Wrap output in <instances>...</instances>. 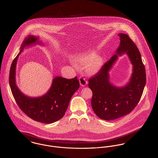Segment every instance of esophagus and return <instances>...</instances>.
Wrapping results in <instances>:
<instances>
[{
	"label": "esophagus",
	"instance_id": "esophagus-1",
	"mask_svg": "<svg viewBox=\"0 0 158 158\" xmlns=\"http://www.w3.org/2000/svg\"><path fill=\"white\" fill-rule=\"evenodd\" d=\"M79 81L80 84L82 86H84L87 84V81L86 80V78L84 76H80L79 78Z\"/></svg>",
	"mask_w": 158,
	"mask_h": 158
}]
</instances>
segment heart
<instances>
[{"instance_id": "heart-1", "label": "heart", "mask_w": 158, "mask_h": 158, "mask_svg": "<svg viewBox=\"0 0 158 158\" xmlns=\"http://www.w3.org/2000/svg\"><path fill=\"white\" fill-rule=\"evenodd\" d=\"M95 56L93 54H90L87 56H85L83 59L81 60L82 62H87L90 61ZM103 65V60L100 57H96L90 62L86 67V71L89 73H96L98 70L101 68Z\"/></svg>"}]
</instances>
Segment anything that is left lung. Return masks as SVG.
<instances>
[{"mask_svg": "<svg viewBox=\"0 0 158 158\" xmlns=\"http://www.w3.org/2000/svg\"><path fill=\"white\" fill-rule=\"evenodd\" d=\"M118 36L120 43L117 54L126 53L134 66L130 82L121 88L109 82L108 72L117 60V55H113L88 80V86L93 92L92 108L100 118L107 121L131 113L139 102L146 84L145 67L138 48L127 35L119 34Z\"/></svg>", "mask_w": 158, "mask_h": 158, "instance_id": "8db88e82", "label": "left lung"}]
</instances>
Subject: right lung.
Masks as SVG:
<instances>
[{"label": "right lung", "mask_w": 158, "mask_h": 158, "mask_svg": "<svg viewBox=\"0 0 158 158\" xmlns=\"http://www.w3.org/2000/svg\"><path fill=\"white\" fill-rule=\"evenodd\" d=\"M36 43L40 44L38 37L28 35L24 38L20 52L11 64L9 82L17 105L27 116L36 122L52 123L64 115L73 94L79 88V81L77 77L70 79L56 77L49 91L43 96L32 98L24 95L15 84L16 64L19 55L24 48Z\"/></svg>", "instance_id": "obj_1"}]
</instances>
